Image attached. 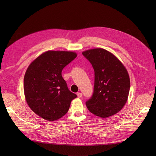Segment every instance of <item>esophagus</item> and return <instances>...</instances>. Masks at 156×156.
Here are the masks:
<instances>
[{
  "mask_svg": "<svg viewBox=\"0 0 156 156\" xmlns=\"http://www.w3.org/2000/svg\"><path fill=\"white\" fill-rule=\"evenodd\" d=\"M77 95L79 98H81V97H82V94L80 93V92H78V93H77Z\"/></svg>",
  "mask_w": 156,
  "mask_h": 156,
  "instance_id": "34e87169",
  "label": "esophagus"
}]
</instances>
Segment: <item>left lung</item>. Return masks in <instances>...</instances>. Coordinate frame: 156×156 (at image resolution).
I'll use <instances>...</instances> for the list:
<instances>
[{
    "mask_svg": "<svg viewBox=\"0 0 156 156\" xmlns=\"http://www.w3.org/2000/svg\"><path fill=\"white\" fill-rule=\"evenodd\" d=\"M82 54L95 71L94 94L86 102L88 109L102 118L114 115L128 101L130 80L126 68L112 53L102 48Z\"/></svg>",
    "mask_w": 156,
    "mask_h": 156,
    "instance_id": "8db88e82",
    "label": "left lung"
}]
</instances>
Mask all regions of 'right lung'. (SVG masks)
<instances>
[{"mask_svg": "<svg viewBox=\"0 0 156 156\" xmlns=\"http://www.w3.org/2000/svg\"><path fill=\"white\" fill-rule=\"evenodd\" d=\"M76 56L75 52L48 51L29 65L24 77V94L30 108L38 116L52 121L68 112L77 95L69 90L61 72Z\"/></svg>", "mask_w": 156, "mask_h": 156, "instance_id": "1", "label": "right lung"}]
</instances>
